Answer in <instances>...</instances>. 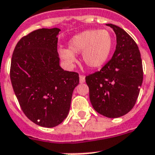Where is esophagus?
I'll use <instances>...</instances> for the list:
<instances>
[{
    "label": "esophagus",
    "instance_id": "obj_1",
    "mask_svg": "<svg viewBox=\"0 0 155 155\" xmlns=\"http://www.w3.org/2000/svg\"><path fill=\"white\" fill-rule=\"evenodd\" d=\"M79 82H80V83H85V76H83V75H80L79 76Z\"/></svg>",
    "mask_w": 155,
    "mask_h": 155
}]
</instances>
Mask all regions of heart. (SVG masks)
Returning a JSON list of instances; mask_svg holds the SVG:
<instances>
[{
    "instance_id": "heart-1",
    "label": "heart",
    "mask_w": 155,
    "mask_h": 155,
    "mask_svg": "<svg viewBox=\"0 0 155 155\" xmlns=\"http://www.w3.org/2000/svg\"><path fill=\"white\" fill-rule=\"evenodd\" d=\"M113 46V37L106 29H88L68 41V49L60 48L59 54L68 65L76 59L74 54L82 52V60L91 68H100L107 61Z\"/></svg>"
}]
</instances>
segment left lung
<instances>
[{
    "label": "left lung",
    "instance_id": "obj_1",
    "mask_svg": "<svg viewBox=\"0 0 155 155\" xmlns=\"http://www.w3.org/2000/svg\"><path fill=\"white\" fill-rule=\"evenodd\" d=\"M116 48L112 58L98 72L86 76L90 100L99 114L118 118L135 105L143 83L140 53L136 42L124 29L113 24Z\"/></svg>",
    "mask_w": 155,
    "mask_h": 155
}]
</instances>
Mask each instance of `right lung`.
<instances>
[{
  "instance_id": "right-lung-1",
  "label": "right lung",
  "mask_w": 155,
  "mask_h": 155,
  "mask_svg": "<svg viewBox=\"0 0 155 155\" xmlns=\"http://www.w3.org/2000/svg\"><path fill=\"white\" fill-rule=\"evenodd\" d=\"M59 31H33L18 41L12 58L11 81L21 110L43 127H54L64 120L79 83L77 72L64 71L59 64Z\"/></svg>"
}]
</instances>
